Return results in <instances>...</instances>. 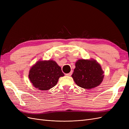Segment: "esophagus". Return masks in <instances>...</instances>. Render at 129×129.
<instances>
[{
    "label": "esophagus",
    "mask_w": 129,
    "mask_h": 129,
    "mask_svg": "<svg viewBox=\"0 0 129 129\" xmlns=\"http://www.w3.org/2000/svg\"><path fill=\"white\" fill-rule=\"evenodd\" d=\"M72 75V72H70L68 74H66V75L68 76H71Z\"/></svg>",
    "instance_id": "34e87169"
}]
</instances>
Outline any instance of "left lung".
<instances>
[{
	"instance_id": "8db88e82",
	"label": "left lung",
	"mask_w": 129,
	"mask_h": 129,
	"mask_svg": "<svg viewBox=\"0 0 129 129\" xmlns=\"http://www.w3.org/2000/svg\"><path fill=\"white\" fill-rule=\"evenodd\" d=\"M72 75L76 84L84 89H91L102 82L104 75L101 66L93 60L81 59L75 63Z\"/></svg>"
}]
</instances>
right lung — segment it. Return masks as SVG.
Instances as JSON below:
<instances>
[{"mask_svg":"<svg viewBox=\"0 0 129 129\" xmlns=\"http://www.w3.org/2000/svg\"><path fill=\"white\" fill-rule=\"evenodd\" d=\"M63 76L61 67L53 60L39 61L29 73V80L34 87L41 90L54 87L59 77Z\"/></svg>","mask_w":129,"mask_h":129,"instance_id":"1","label":"right lung"}]
</instances>
